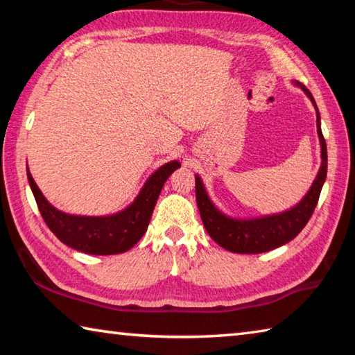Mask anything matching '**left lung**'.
Segmentation results:
<instances>
[{"mask_svg": "<svg viewBox=\"0 0 355 355\" xmlns=\"http://www.w3.org/2000/svg\"><path fill=\"white\" fill-rule=\"evenodd\" d=\"M304 92L309 95V98L316 103L307 87L300 86ZM316 127L318 136L321 142V158L322 163L318 172V177L311 184L307 196L300 200L296 207L288 209L285 213L266 216V218L238 220L227 218L216 208L211 200L208 199L207 191L203 188V183L199 177H196V200L199 207L200 218L205 225L208 235L211 236L220 248H224L236 254H261V252L272 250L275 248L286 244L296 238L300 230L307 225L311 214H313L318 199H320L321 188L326 182L327 175V147L324 141L320 112L316 107Z\"/></svg>", "mask_w": 355, "mask_h": 355, "instance_id": "1", "label": "left lung"}]
</instances>
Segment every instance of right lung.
<instances>
[{"mask_svg": "<svg viewBox=\"0 0 355 355\" xmlns=\"http://www.w3.org/2000/svg\"><path fill=\"white\" fill-rule=\"evenodd\" d=\"M178 167L180 163L177 161L161 166L147 180L139 196L127 209L112 216H103V218L73 216L59 211L42 196L29 171L28 182L33 189L35 202H37L42 218L59 241L67 244L71 249L84 252V254L114 255L127 252L142 238L166 180Z\"/></svg>", "mask_w": 355, "mask_h": 355, "instance_id": "add662e5", "label": "right lung"}]
</instances>
